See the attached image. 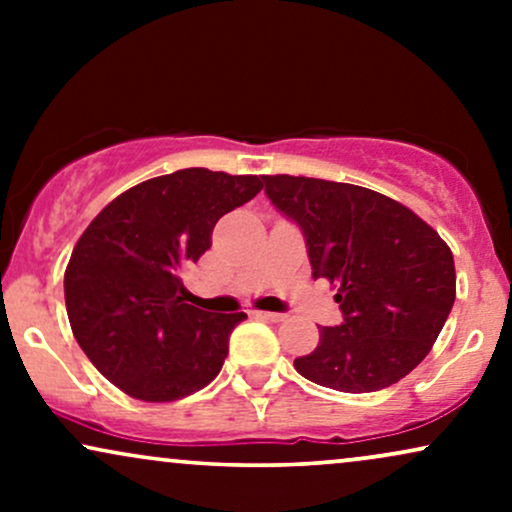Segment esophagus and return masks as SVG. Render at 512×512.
I'll list each match as a JSON object with an SVG mask.
<instances>
[{"label":"esophagus","instance_id":"34e87169","mask_svg":"<svg viewBox=\"0 0 512 512\" xmlns=\"http://www.w3.org/2000/svg\"><path fill=\"white\" fill-rule=\"evenodd\" d=\"M252 315H255L257 320H267V322L284 320V313H267V310H252Z\"/></svg>","mask_w":512,"mask_h":512}]
</instances>
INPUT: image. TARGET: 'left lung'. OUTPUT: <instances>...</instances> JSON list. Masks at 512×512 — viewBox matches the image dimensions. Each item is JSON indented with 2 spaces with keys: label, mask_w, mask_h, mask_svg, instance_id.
<instances>
[{
  "label": "left lung",
  "mask_w": 512,
  "mask_h": 512,
  "mask_svg": "<svg viewBox=\"0 0 512 512\" xmlns=\"http://www.w3.org/2000/svg\"><path fill=\"white\" fill-rule=\"evenodd\" d=\"M264 195L301 228L313 279L339 286L342 322L293 361L310 383L375 392L424 361L455 303L448 245L395 199L349 185L262 175Z\"/></svg>",
  "instance_id": "obj_1"
}]
</instances>
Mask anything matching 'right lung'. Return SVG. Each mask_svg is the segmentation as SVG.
<instances>
[{
    "label": "right lung",
    "mask_w": 512,
    "mask_h": 512,
    "mask_svg": "<svg viewBox=\"0 0 512 512\" xmlns=\"http://www.w3.org/2000/svg\"><path fill=\"white\" fill-rule=\"evenodd\" d=\"M260 190L257 175L175 170L129 187L79 238L64 272L69 325L129 397L173 402L219 375L248 315L185 303L180 276L211 248L216 221Z\"/></svg>",
    "instance_id": "1"
}]
</instances>
